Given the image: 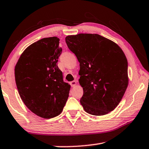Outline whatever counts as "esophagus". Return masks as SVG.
<instances>
[{
    "label": "esophagus",
    "mask_w": 149,
    "mask_h": 149,
    "mask_svg": "<svg viewBox=\"0 0 149 149\" xmlns=\"http://www.w3.org/2000/svg\"><path fill=\"white\" fill-rule=\"evenodd\" d=\"M77 84V82L75 81H72L70 82V85H71L72 87H74L75 86V85Z\"/></svg>",
    "instance_id": "obj_1"
}]
</instances>
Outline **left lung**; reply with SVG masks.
Listing matches in <instances>:
<instances>
[{"label": "left lung", "instance_id": "left-lung-1", "mask_svg": "<svg viewBox=\"0 0 149 149\" xmlns=\"http://www.w3.org/2000/svg\"><path fill=\"white\" fill-rule=\"evenodd\" d=\"M68 47L79 62L80 99L85 111L94 116L115 109L128 85L127 60L114 42L98 34L79 33L65 37Z\"/></svg>", "mask_w": 149, "mask_h": 149}]
</instances>
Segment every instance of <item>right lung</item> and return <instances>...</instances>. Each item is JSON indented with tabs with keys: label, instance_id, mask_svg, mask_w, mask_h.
Masks as SVG:
<instances>
[{
	"label": "right lung",
	"instance_id": "1",
	"mask_svg": "<svg viewBox=\"0 0 149 149\" xmlns=\"http://www.w3.org/2000/svg\"><path fill=\"white\" fill-rule=\"evenodd\" d=\"M57 37L39 40L27 48L15 67L17 91L25 105L45 119L58 116L69 97L70 85L57 65L62 53Z\"/></svg>",
	"mask_w": 149,
	"mask_h": 149
}]
</instances>
